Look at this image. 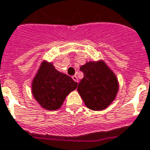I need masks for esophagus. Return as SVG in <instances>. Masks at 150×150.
<instances>
[{"label": "esophagus", "instance_id": "34e87169", "mask_svg": "<svg viewBox=\"0 0 150 150\" xmlns=\"http://www.w3.org/2000/svg\"><path fill=\"white\" fill-rule=\"evenodd\" d=\"M72 78H73V80H74V81H76V82H78V78H77V76H76V75H74V76H72Z\"/></svg>", "mask_w": 150, "mask_h": 150}]
</instances>
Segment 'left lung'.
<instances>
[{"label": "left lung", "mask_w": 150, "mask_h": 150, "mask_svg": "<svg viewBox=\"0 0 150 150\" xmlns=\"http://www.w3.org/2000/svg\"><path fill=\"white\" fill-rule=\"evenodd\" d=\"M84 77L77 91L89 110L106 109L115 100L119 84L115 74L103 61L88 62L81 66Z\"/></svg>", "instance_id": "8db88e82"}]
</instances>
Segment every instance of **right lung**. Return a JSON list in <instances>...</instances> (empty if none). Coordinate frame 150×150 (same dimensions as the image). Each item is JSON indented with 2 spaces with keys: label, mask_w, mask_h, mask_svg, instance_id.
Segmentation results:
<instances>
[{
  "label": "right lung",
  "mask_w": 150,
  "mask_h": 150,
  "mask_svg": "<svg viewBox=\"0 0 150 150\" xmlns=\"http://www.w3.org/2000/svg\"><path fill=\"white\" fill-rule=\"evenodd\" d=\"M76 87L77 83L70 76L57 70L52 63L44 61L33 79L32 93L42 108L57 110Z\"/></svg>",
  "instance_id": "1"
}]
</instances>
